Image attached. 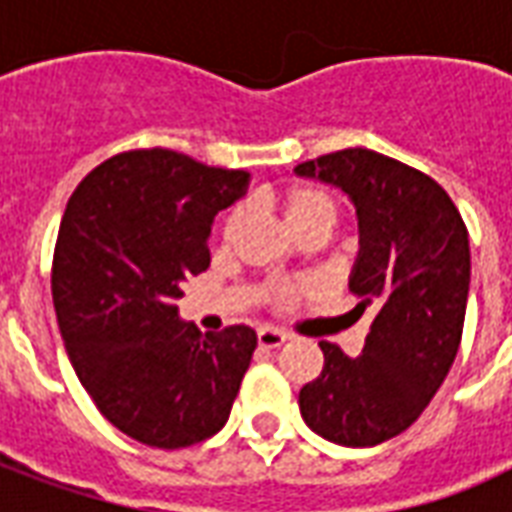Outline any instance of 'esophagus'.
I'll return each mask as SVG.
<instances>
[{"label": "esophagus", "mask_w": 512, "mask_h": 512, "mask_svg": "<svg viewBox=\"0 0 512 512\" xmlns=\"http://www.w3.org/2000/svg\"><path fill=\"white\" fill-rule=\"evenodd\" d=\"M257 343L263 345V348H279V345L288 343V334L277 332V329H260L257 332Z\"/></svg>", "instance_id": "esophagus-1"}]
</instances>
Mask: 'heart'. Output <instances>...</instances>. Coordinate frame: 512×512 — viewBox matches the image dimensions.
I'll use <instances>...</instances> for the list:
<instances>
[{
  "label": "heart",
  "instance_id": "1",
  "mask_svg": "<svg viewBox=\"0 0 512 512\" xmlns=\"http://www.w3.org/2000/svg\"><path fill=\"white\" fill-rule=\"evenodd\" d=\"M285 213H288V222L293 224V230L301 233V230H310V227H326L332 230L337 224V200H334L329 191L312 189V186H304V189L290 191L288 200H285ZM246 222V208L238 205L230 211L227 222H224V238L233 241L238 230L244 227ZM304 285H293V282H285V285H274L268 290V299L277 301L279 307H285L290 301L299 296Z\"/></svg>",
  "mask_w": 512,
  "mask_h": 512
}]
</instances>
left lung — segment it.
I'll list each match as a JSON object with an SVG mask.
<instances>
[{
    "instance_id": "8db88e82",
    "label": "left lung",
    "mask_w": 512,
    "mask_h": 512,
    "mask_svg": "<svg viewBox=\"0 0 512 512\" xmlns=\"http://www.w3.org/2000/svg\"><path fill=\"white\" fill-rule=\"evenodd\" d=\"M351 197L359 257L348 279L354 315L370 312L359 356L321 343V376L301 386L299 408L318 436L376 447L425 411L450 373L469 296V233L450 194L425 172L367 147L293 169Z\"/></svg>"
}]
</instances>
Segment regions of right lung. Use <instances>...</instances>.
Returning <instances> with one entry per match:
<instances>
[{
	"instance_id": "1",
	"label": "right lung",
	"mask_w": 512,
	"mask_h": 512,
	"mask_svg": "<svg viewBox=\"0 0 512 512\" xmlns=\"http://www.w3.org/2000/svg\"><path fill=\"white\" fill-rule=\"evenodd\" d=\"M249 172L150 147L76 186L54 246L51 296L65 351L98 411L158 450L224 428L257 348L249 326L200 334L180 321L183 282L211 266L213 216Z\"/></svg>"
}]
</instances>
